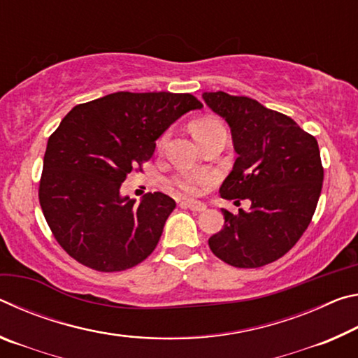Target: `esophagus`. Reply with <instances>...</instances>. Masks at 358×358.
Here are the masks:
<instances>
[{"label": "esophagus", "mask_w": 358, "mask_h": 358, "mask_svg": "<svg viewBox=\"0 0 358 358\" xmlns=\"http://www.w3.org/2000/svg\"><path fill=\"white\" fill-rule=\"evenodd\" d=\"M181 205H183V207H186V208L192 210V211H199V213H201V211L207 210V205H205L201 201H196V199H183V202H181Z\"/></svg>", "instance_id": "34e87169"}]
</instances>
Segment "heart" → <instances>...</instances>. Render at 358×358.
Instances as JSON below:
<instances>
[{
	"mask_svg": "<svg viewBox=\"0 0 358 358\" xmlns=\"http://www.w3.org/2000/svg\"><path fill=\"white\" fill-rule=\"evenodd\" d=\"M221 129H224L221 121L210 117L194 121L192 124V134L196 137L197 142L201 141V138L213 134V132L221 131ZM211 180L213 178H211V175L208 173H181L180 177L175 180V185L185 192L199 194L211 183Z\"/></svg>",
	"mask_w": 358,
	"mask_h": 358,
	"instance_id": "obj_1",
	"label": "heart"
}]
</instances>
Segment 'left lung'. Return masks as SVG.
<instances>
[{
    "mask_svg": "<svg viewBox=\"0 0 358 358\" xmlns=\"http://www.w3.org/2000/svg\"><path fill=\"white\" fill-rule=\"evenodd\" d=\"M202 99L226 120L238 155L221 197L251 202L237 215L221 208L226 221L210 237V250L237 268L275 262L300 240L316 210L324 181L317 141L251 98L216 92Z\"/></svg>",
    "mask_w": 358,
    "mask_h": 358,
    "instance_id": "1",
    "label": "left lung"
}]
</instances>
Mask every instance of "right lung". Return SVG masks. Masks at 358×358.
Here are the masks:
<instances>
[{"label": "right lung", "instance_id": "right-lung-1", "mask_svg": "<svg viewBox=\"0 0 358 358\" xmlns=\"http://www.w3.org/2000/svg\"><path fill=\"white\" fill-rule=\"evenodd\" d=\"M202 107L189 93L118 92L66 115L47 142L39 202L71 257L98 271H121L155 251L175 201L150 192L136 202L120 187L153 156L169 126Z\"/></svg>", "mask_w": 358, "mask_h": 358}]
</instances>
